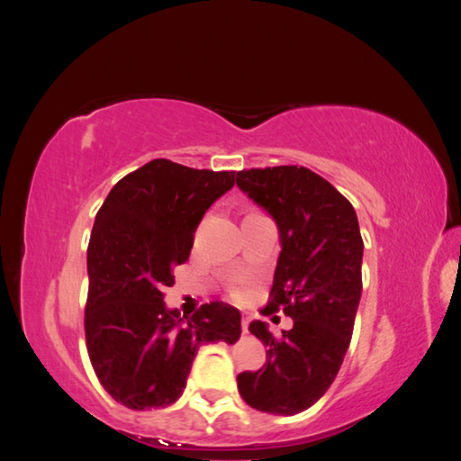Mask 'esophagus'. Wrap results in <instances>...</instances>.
I'll list each match as a JSON object with an SVG mask.
<instances>
[{
    "label": "esophagus",
    "instance_id": "34e87169",
    "mask_svg": "<svg viewBox=\"0 0 461 461\" xmlns=\"http://www.w3.org/2000/svg\"><path fill=\"white\" fill-rule=\"evenodd\" d=\"M248 325H249V317L248 313H242V332H248Z\"/></svg>",
    "mask_w": 461,
    "mask_h": 461
}]
</instances>
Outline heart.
<instances>
[{
	"label": "heart",
	"mask_w": 461,
	"mask_h": 461,
	"mask_svg": "<svg viewBox=\"0 0 461 461\" xmlns=\"http://www.w3.org/2000/svg\"><path fill=\"white\" fill-rule=\"evenodd\" d=\"M232 294H234V296H240V292H236V290H234V292H232Z\"/></svg>",
	"instance_id": "b5f03b06"
}]
</instances>
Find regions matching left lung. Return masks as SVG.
<instances>
[{"label":"left lung","instance_id":"1","mask_svg":"<svg viewBox=\"0 0 461 461\" xmlns=\"http://www.w3.org/2000/svg\"><path fill=\"white\" fill-rule=\"evenodd\" d=\"M236 185L267 212L281 234L269 302L294 327L276 339L263 321L249 332L267 350L259 371H244L239 393L254 410L294 415L323 396L352 340L361 298V240L352 203L329 180L298 165L244 169Z\"/></svg>","mask_w":461,"mask_h":461}]
</instances>
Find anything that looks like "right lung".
I'll list each match as a JSON object with an SVG mask.
<instances>
[{"mask_svg": "<svg viewBox=\"0 0 461 461\" xmlns=\"http://www.w3.org/2000/svg\"><path fill=\"white\" fill-rule=\"evenodd\" d=\"M232 186L234 171L151 159L122 176L97 212L86 258V348L97 379L122 406H171L200 346L239 340L232 305L209 302L186 317L163 302L203 213Z\"/></svg>", "mask_w": 461, "mask_h": 461, "instance_id": "1", "label": "right lung"}]
</instances>
